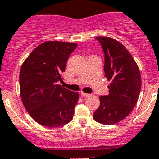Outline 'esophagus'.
<instances>
[{
	"label": "esophagus",
	"mask_w": 159,
	"mask_h": 159,
	"mask_svg": "<svg viewBox=\"0 0 159 159\" xmlns=\"http://www.w3.org/2000/svg\"><path fill=\"white\" fill-rule=\"evenodd\" d=\"M81 95H82V96H84V97H89L91 95H90V94H86V93L81 92Z\"/></svg>",
	"instance_id": "esophagus-1"
}]
</instances>
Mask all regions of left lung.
Masks as SVG:
<instances>
[{
    "instance_id": "left-lung-1",
    "label": "left lung",
    "mask_w": 159,
    "mask_h": 159,
    "mask_svg": "<svg viewBox=\"0 0 159 159\" xmlns=\"http://www.w3.org/2000/svg\"><path fill=\"white\" fill-rule=\"evenodd\" d=\"M95 39L104 50V74L111 83L109 94L100 96V106L93 117L101 124H116L127 117L137 103L141 88L140 69L121 42L109 37Z\"/></svg>"
}]
</instances>
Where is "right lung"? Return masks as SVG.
Returning <instances> with one entry per match:
<instances>
[{
    "instance_id": "1",
    "label": "right lung",
    "mask_w": 159,
    "mask_h": 159,
    "mask_svg": "<svg viewBox=\"0 0 159 159\" xmlns=\"http://www.w3.org/2000/svg\"><path fill=\"white\" fill-rule=\"evenodd\" d=\"M77 46L72 42L47 41L37 46L22 64V102L29 115L42 126L57 127L73 119L79 95L56 82L63 81L67 60Z\"/></svg>"
}]
</instances>
